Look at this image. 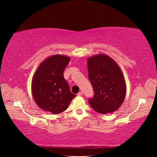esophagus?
<instances>
[{
  "mask_svg": "<svg viewBox=\"0 0 157 157\" xmlns=\"http://www.w3.org/2000/svg\"><path fill=\"white\" fill-rule=\"evenodd\" d=\"M83 95V94H82V92H79L78 94V96H82V95Z\"/></svg>",
  "mask_w": 157,
  "mask_h": 157,
  "instance_id": "esophagus-1",
  "label": "esophagus"
}]
</instances>
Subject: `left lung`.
Segmentation results:
<instances>
[{
    "label": "left lung",
    "instance_id": "1",
    "mask_svg": "<svg viewBox=\"0 0 157 157\" xmlns=\"http://www.w3.org/2000/svg\"><path fill=\"white\" fill-rule=\"evenodd\" d=\"M87 67L94 91L89 105L100 114L118 110L126 95L125 80L118 63L107 55L98 54L87 59Z\"/></svg>",
    "mask_w": 157,
    "mask_h": 157
}]
</instances>
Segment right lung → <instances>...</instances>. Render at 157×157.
I'll list each match as a JSON object with an SVG mask.
<instances>
[{
  "label": "right lung",
  "mask_w": 157,
  "mask_h": 157,
  "mask_svg": "<svg viewBox=\"0 0 157 157\" xmlns=\"http://www.w3.org/2000/svg\"><path fill=\"white\" fill-rule=\"evenodd\" d=\"M71 57L54 55L44 59L32 80V94L38 107L46 112L58 114L65 111L76 95L70 91L63 71Z\"/></svg>",
  "instance_id": "1"
}]
</instances>
